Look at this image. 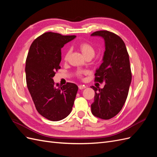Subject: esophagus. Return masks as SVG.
Instances as JSON below:
<instances>
[{"label": "esophagus", "instance_id": "obj_1", "mask_svg": "<svg viewBox=\"0 0 157 157\" xmlns=\"http://www.w3.org/2000/svg\"><path fill=\"white\" fill-rule=\"evenodd\" d=\"M78 88H79L80 90H83V89H84V88H86V86H84V85H79V86H78Z\"/></svg>", "mask_w": 157, "mask_h": 157}]
</instances>
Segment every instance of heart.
Wrapping results in <instances>:
<instances>
[{"label":"heart","mask_w":157,"mask_h":157,"mask_svg":"<svg viewBox=\"0 0 157 157\" xmlns=\"http://www.w3.org/2000/svg\"><path fill=\"white\" fill-rule=\"evenodd\" d=\"M79 47H80V50L82 52V53L84 54L85 57H86V58L89 56H91L93 58L95 55V53H96V50H95L94 47L87 42H81L79 45ZM70 54H71V49H68L67 51H66L65 56H64V59L65 60H67L68 59V57L70 55ZM78 77H81L82 73L80 72L78 73Z\"/></svg>","instance_id":"b5f03b06"}]
</instances>
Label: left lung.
Masks as SVG:
<instances>
[{"label": "left lung", "instance_id": "1", "mask_svg": "<svg viewBox=\"0 0 157 157\" xmlns=\"http://www.w3.org/2000/svg\"><path fill=\"white\" fill-rule=\"evenodd\" d=\"M91 36L102 37L105 47L103 63L95 73V81L105 84L103 88L91 86L95 92L92 113L108 120L121 111L126 100L132 81L129 55L124 41L115 33L99 31Z\"/></svg>", "mask_w": 157, "mask_h": 157}]
</instances>
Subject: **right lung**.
I'll use <instances>...</instances> for the list:
<instances>
[{"mask_svg": "<svg viewBox=\"0 0 157 157\" xmlns=\"http://www.w3.org/2000/svg\"><path fill=\"white\" fill-rule=\"evenodd\" d=\"M75 35L48 32L33 42L25 63L27 86L37 111L52 121L67 117L72 111L78 91L75 84H54L53 77L60 69L61 49Z\"/></svg>", "mask_w": 157, "mask_h": 157, "instance_id": "right-lung-1", "label": "right lung"}]
</instances>
